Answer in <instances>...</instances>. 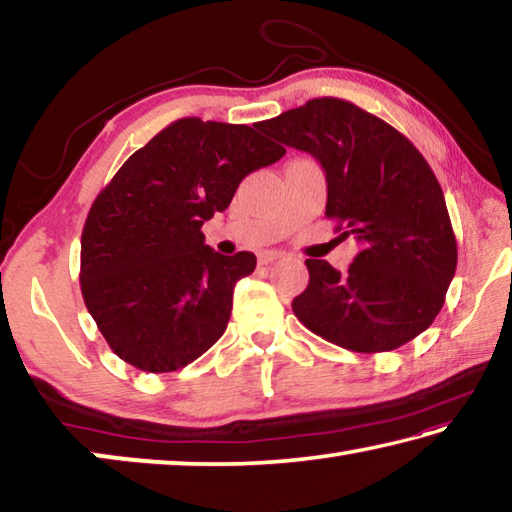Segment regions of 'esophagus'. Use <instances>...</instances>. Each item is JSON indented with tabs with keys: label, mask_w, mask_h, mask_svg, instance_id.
Returning a JSON list of instances; mask_svg holds the SVG:
<instances>
[{
	"label": "esophagus",
	"mask_w": 512,
	"mask_h": 512,
	"mask_svg": "<svg viewBox=\"0 0 512 512\" xmlns=\"http://www.w3.org/2000/svg\"><path fill=\"white\" fill-rule=\"evenodd\" d=\"M280 259H284V253H277V250H268V253L259 255V264L268 266V264H273V262H280Z\"/></svg>",
	"instance_id": "obj_1"
}]
</instances>
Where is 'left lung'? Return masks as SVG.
<instances>
[{"label": "left lung", "instance_id": "8db88e82", "mask_svg": "<svg viewBox=\"0 0 512 512\" xmlns=\"http://www.w3.org/2000/svg\"><path fill=\"white\" fill-rule=\"evenodd\" d=\"M259 131L314 155L327 180L325 216L361 244L348 273L307 259L309 284L293 314L352 352L413 341L443 309L458 259L443 189L422 153L384 119L334 97L262 121Z\"/></svg>", "mask_w": 512, "mask_h": 512}]
</instances>
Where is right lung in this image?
I'll list each match as a JSON object with an SVG mask.
<instances>
[{"label": "right lung", "instance_id": "obj_1", "mask_svg": "<svg viewBox=\"0 0 512 512\" xmlns=\"http://www.w3.org/2000/svg\"><path fill=\"white\" fill-rule=\"evenodd\" d=\"M284 153L259 124L185 117L121 164L81 237L85 307L119 359L171 372L221 339L235 284L257 257L214 253L201 228L248 173Z\"/></svg>", "mask_w": 512, "mask_h": 512}]
</instances>
